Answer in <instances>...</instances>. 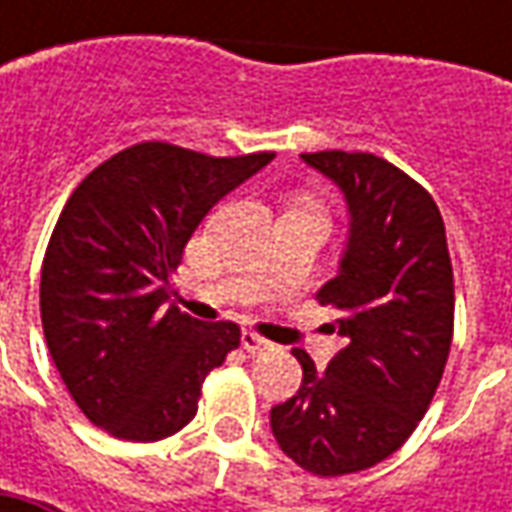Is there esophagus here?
Segmentation results:
<instances>
[{"mask_svg":"<svg viewBox=\"0 0 512 512\" xmlns=\"http://www.w3.org/2000/svg\"><path fill=\"white\" fill-rule=\"evenodd\" d=\"M242 347H245L247 353H253V356H256V353H265V350H270L273 344L267 342V339H262L259 333L245 330V333H242Z\"/></svg>","mask_w":512,"mask_h":512,"instance_id":"esophagus-1","label":"esophagus"}]
</instances>
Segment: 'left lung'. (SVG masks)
<instances>
[{"mask_svg": "<svg viewBox=\"0 0 512 512\" xmlns=\"http://www.w3.org/2000/svg\"><path fill=\"white\" fill-rule=\"evenodd\" d=\"M342 187L350 239L342 270L319 293L339 316L344 347L327 370L305 350L296 396L270 410V427L302 470L347 476L384 462L419 427L453 342V265L433 196L373 153H302Z\"/></svg>", "mask_w": 512, "mask_h": 512, "instance_id": "obj_1", "label": "left lung"}]
</instances>
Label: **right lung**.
Returning <instances> with one entry per match:
<instances>
[{
  "mask_svg": "<svg viewBox=\"0 0 512 512\" xmlns=\"http://www.w3.org/2000/svg\"><path fill=\"white\" fill-rule=\"evenodd\" d=\"M273 156L139 142L70 193L45 250L39 310L73 402L110 436L179 433L199 410L207 373L242 342L239 325H205L165 302L207 210Z\"/></svg>",
  "mask_w": 512,
  "mask_h": 512,
  "instance_id": "right-lung-1",
  "label": "right lung"
}]
</instances>
